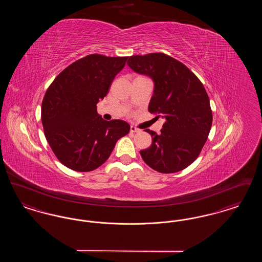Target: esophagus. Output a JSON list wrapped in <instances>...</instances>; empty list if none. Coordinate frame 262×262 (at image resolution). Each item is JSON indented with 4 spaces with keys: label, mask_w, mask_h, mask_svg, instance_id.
Instances as JSON below:
<instances>
[{
    "label": "esophagus",
    "mask_w": 262,
    "mask_h": 262,
    "mask_svg": "<svg viewBox=\"0 0 262 262\" xmlns=\"http://www.w3.org/2000/svg\"><path fill=\"white\" fill-rule=\"evenodd\" d=\"M130 132H132V133H139L140 129L137 128L136 126H134V125H132V126H130Z\"/></svg>",
    "instance_id": "esophagus-1"
}]
</instances>
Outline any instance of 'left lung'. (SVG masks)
<instances>
[{"label": "left lung", "instance_id": "obj_1", "mask_svg": "<svg viewBox=\"0 0 262 262\" xmlns=\"http://www.w3.org/2000/svg\"><path fill=\"white\" fill-rule=\"evenodd\" d=\"M127 66L154 82L150 113L165 119L161 134L145 129L152 137L143 161L153 170L171 174L184 170L200 155L212 125V111L206 90L184 63L163 54L132 56Z\"/></svg>", "mask_w": 262, "mask_h": 262}]
</instances>
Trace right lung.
<instances>
[{"label": "right lung", "mask_w": 262, "mask_h": 262, "mask_svg": "<svg viewBox=\"0 0 262 262\" xmlns=\"http://www.w3.org/2000/svg\"><path fill=\"white\" fill-rule=\"evenodd\" d=\"M126 60L88 55L66 68L47 89L41 106L42 125L54 154L66 167L77 172L97 169L117 141L128 134L126 122L103 120L96 106Z\"/></svg>", "instance_id": "add662e5"}]
</instances>
